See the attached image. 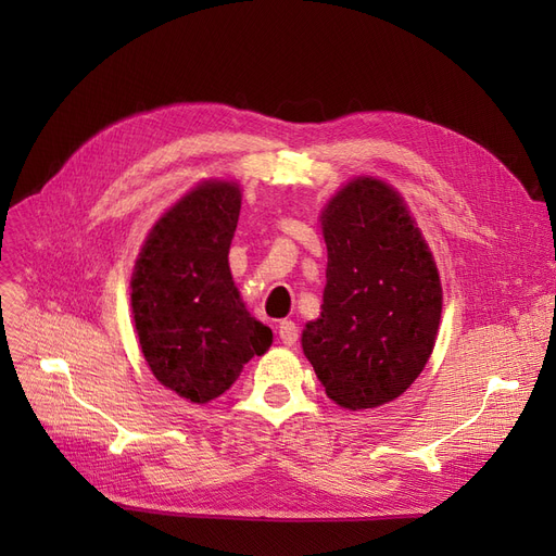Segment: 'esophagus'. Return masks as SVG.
I'll list each match as a JSON object with an SVG mask.
<instances>
[{
  "label": "esophagus",
  "mask_w": 556,
  "mask_h": 556,
  "mask_svg": "<svg viewBox=\"0 0 556 556\" xmlns=\"http://www.w3.org/2000/svg\"><path fill=\"white\" fill-rule=\"evenodd\" d=\"M277 333H279V338H281V342H283L286 346H293V344H298L300 329H298V325H295V323H290V319H283V323H279Z\"/></svg>",
  "instance_id": "1"
}]
</instances>
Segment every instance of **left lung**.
<instances>
[{"label": "left lung", "instance_id": "left-lung-1", "mask_svg": "<svg viewBox=\"0 0 556 556\" xmlns=\"http://www.w3.org/2000/svg\"><path fill=\"white\" fill-rule=\"evenodd\" d=\"M323 313L302 333L327 396L349 410L401 396L426 367L442 317V286L399 193L358 178L327 204Z\"/></svg>", "mask_w": 556, "mask_h": 556}]
</instances>
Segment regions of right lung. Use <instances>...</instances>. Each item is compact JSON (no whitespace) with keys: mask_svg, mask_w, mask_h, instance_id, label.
<instances>
[{"mask_svg":"<svg viewBox=\"0 0 556 556\" xmlns=\"http://www.w3.org/2000/svg\"><path fill=\"white\" fill-rule=\"evenodd\" d=\"M241 191L204 182L153 227L130 281L135 329L157 381L193 403L231 388L243 365L273 344L231 281L229 243Z\"/></svg>","mask_w":556,"mask_h":556,"instance_id":"obj_1","label":"right lung"}]
</instances>
